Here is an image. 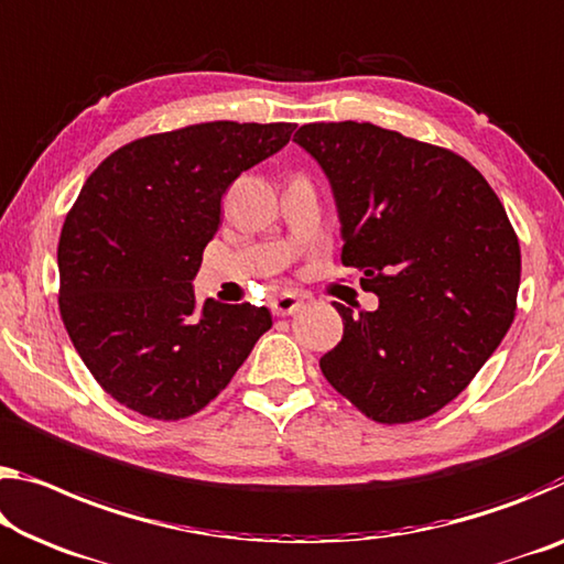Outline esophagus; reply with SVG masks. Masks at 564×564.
<instances>
[{"label":"esophagus","instance_id":"1","mask_svg":"<svg viewBox=\"0 0 564 564\" xmlns=\"http://www.w3.org/2000/svg\"><path fill=\"white\" fill-rule=\"evenodd\" d=\"M303 308V299L296 296V293H281L271 301V311L275 316H293L296 311Z\"/></svg>","mask_w":564,"mask_h":564}]
</instances>
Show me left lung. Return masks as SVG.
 <instances>
[{"instance_id":"obj_1","label":"left lung","mask_w":564,"mask_h":564,"mask_svg":"<svg viewBox=\"0 0 564 564\" xmlns=\"http://www.w3.org/2000/svg\"><path fill=\"white\" fill-rule=\"evenodd\" d=\"M293 142L328 177L341 261L377 311L336 303L344 338L321 359L338 394L381 424L459 397L512 326L520 243L477 167L371 122H311Z\"/></svg>"}]
</instances>
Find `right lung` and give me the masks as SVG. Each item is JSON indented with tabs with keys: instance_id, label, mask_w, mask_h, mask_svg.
Wrapping results in <instances>:
<instances>
[{
	"instance_id": "add662e5",
	"label": "right lung",
	"mask_w": 564,
	"mask_h": 564,
	"mask_svg": "<svg viewBox=\"0 0 564 564\" xmlns=\"http://www.w3.org/2000/svg\"><path fill=\"white\" fill-rule=\"evenodd\" d=\"M291 122H203L140 138L105 158L62 226L59 314L97 383L150 419H185L216 399L271 311L195 303L203 248L228 185L291 140Z\"/></svg>"
}]
</instances>
